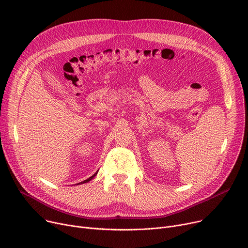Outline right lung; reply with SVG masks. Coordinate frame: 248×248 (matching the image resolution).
<instances>
[{
  "instance_id": "right-lung-1",
  "label": "right lung",
  "mask_w": 248,
  "mask_h": 248,
  "mask_svg": "<svg viewBox=\"0 0 248 248\" xmlns=\"http://www.w3.org/2000/svg\"><path fill=\"white\" fill-rule=\"evenodd\" d=\"M95 175H96V173H95V174H94V175H93V176H91V177H89V178H88V179H87V180H85V181H83V182H81V184H82V183H86V182H89V181H90V180H93V178H94V176H95ZM79 184H80V183H79Z\"/></svg>"
}]
</instances>
